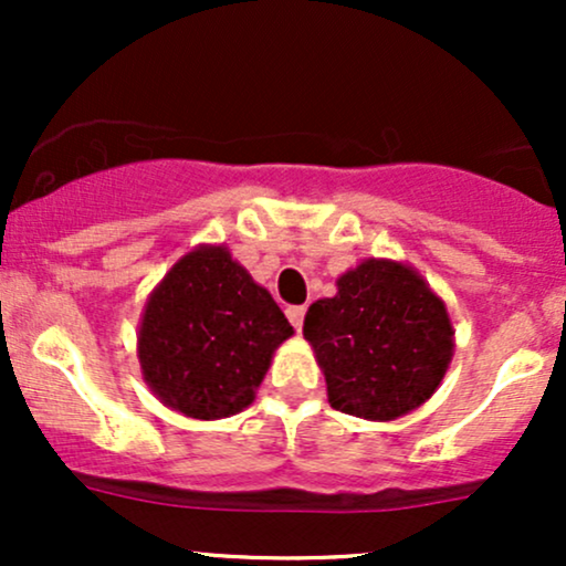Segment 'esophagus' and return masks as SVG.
<instances>
[{
    "label": "esophagus",
    "instance_id": "1",
    "mask_svg": "<svg viewBox=\"0 0 566 566\" xmlns=\"http://www.w3.org/2000/svg\"><path fill=\"white\" fill-rule=\"evenodd\" d=\"M287 319L295 329L303 327V319H305V305H287Z\"/></svg>",
    "mask_w": 566,
    "mask_h": 566
}]
</instances>
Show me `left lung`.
<instances>
[{"label": "left lung", "instance_id": "8db88e82", "mask_svg": "<svg viewBox=\"0 0 566 566\" xmlns=\"http://www.w3.org/2000/svg\"><path fill=\"white\" fill-rule=\"evenodd\" d=\"M327 378L329 405L365 420H394L437 391L452 359V324L423 276L394 261H365L337 279L303 322Z\"/></svg>", "mask_w": 566, "mask_h": 566}]
</instances>
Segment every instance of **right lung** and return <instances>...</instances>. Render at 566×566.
<instances>
[{"label": "right lung", "instance_id": "add662e5", "mask_svg": "<svg viewBox=\"0 0 566 566\" xmlns=\"http://www.w3.org/2000/svg\"><path fill=\"white\" fill-rule=\"evenodd\" d=\"M290 335L269 290L226 247H199L148 297L138 335L143 378L188 418H229L252 405L271 356Z\"/></svg>", "mask_w": 566, "mask_h": 566}]
</instances>
